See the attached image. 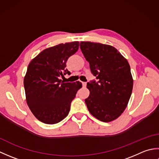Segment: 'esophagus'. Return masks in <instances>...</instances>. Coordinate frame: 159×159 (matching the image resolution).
Wrapping results in <instances>:
<instances>
[{"mask_svg":"<svg viewBox=\"0 0 159 159\" xmlns=\"http://www.w3.org/2000/svg\"><path fill=\"white\" fill-rule=\"evenodd\" d=\"M82 84H83V86L84 87H86V85H87V83H86V82H83Z\"/></svg>","mask_w":159,"mask_h":159,"instance_id":"1","label":"esophagus"}]
</instances>
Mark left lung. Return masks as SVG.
<instances>
[{"label": "left lung", "mask_w": 159, "mask_h": 159, "mask_svg": "<svg viewBox=\"0 0 159 159\" xmlns=\"http://www.w3.org/2000/svg\"><path fill=\"white\" fill-rule=\"evenodd\" d=\"M80 48L97 79L87 83L89 96L85 100L87 109L104 122L116 120L126 108L133 91L129 63L112 46L81 42Z\"/></svg>", "instance_id": "obj_1"}]
</instances>
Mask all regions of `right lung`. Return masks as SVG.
Listing matches in <instances>:
<instances>
[{"label": "right lung", "mask_w": 159, "mask_h": 159, "mask_svg": "<svg viewBox=\"0 0 159 159\" xmlns=\"http://www.w3.org/2000/svg\"><path fill=\"white\" fill-rule=\"evenodd\" d=\"M79 42L60 43L43 50L29 63L24 79L26 100L34 116L43 123L54 124L69 113L70 104L82 83L61 82L70 74L66 61L79 49Z\"/></svg>", "instance_id": "add662e5"}]
</instances>
